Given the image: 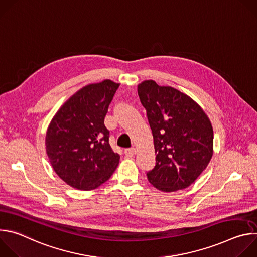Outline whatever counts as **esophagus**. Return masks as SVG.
Returning <instances> with one entry per match:
<instances>
[{
    "label": "esophagus",
    "instance_id": "obj_1",
    "mask_svg": "<svg viewBox=\"0 0 257 257\" xmlns=\"http://www.w3.org/2000/svg\"><path fill=\"white\" fill-rule=\"evenodd\" d=\"M124 153H125V156H126L127 158H132V157H134V156L136 155V149H134V148H132V149H126Z\"/></svg>",
    "mask_w": 257,
    "mask_h": 257
}]
</instances>
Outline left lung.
I'll list each match as a JSON object with an SVG mask.
<instances>
[{
	"label": "left lung",
	"instance_id": "obj_1",
	"mask_svg": "<svg viewBox=\"0 0 257 257\" xmlns=\"http://www.w3.org/2000/svg\"><path fill=\"white\" fill-rule=\"evenodd\" d=\"M154 136L156 166L149 181L159 190L189 187L205 170L213 153L211 123L190 96L171 86L145 80L137 87Z\"/></svg>",
	"mask_w": 257,
	"mask_h": 257
}]
</instances>
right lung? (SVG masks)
Segmentation results:
<instances>
[{
    "instance_id": "obj_1",
    "label": "right lung",
    "mask_w": 257,
    "mask_h": 257,
    "mask_svg": "<svg viewBox=\"0 0 257 257\" xmlns=\"http://www.w3.org/2000/svg\"><path fill=\"white\" fill-rule=\"evenodd\" d=\"M119 83L103 80L73 94L52 119L46 151L56 174L78 190H92L107 181L120 156L108 142L103 120Z\"/></svg>"
}]
</instances>
